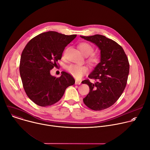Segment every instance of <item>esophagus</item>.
I'll use <instances>...</instances> for the list:
<instances>
[{
    "label": "esophagus",
    "instance_id": "esophagus-1",
    "mask_svg": "<svg viewBox=\"0 0 150 150\" xmlns=\"http://www.w3.org/2000/svg\"><path fill=\"white\" fill-rule=\"evenodd\" d=\"M81 83V82L80 81H75V84H76V85H80Z\"/></svg>",
    "mask_w": 150,
    "mask_h": 150
}]
</instances>
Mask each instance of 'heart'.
Instances as JSON below:
<instances>
[{
    "label": "heart",
    "instance_id": "b5f03b06",
    "mask_svg": "<svg viewBox=\"0 0 150 150\" xmlns=\"http://www.w3.org/2000/svg\"><path fill=\"white\" fill-rule=\"evenodd\" d=\"M78 48L81 52L85 56H88L87 61L90 64H96L98 62V57L95 54H91L94 51V47L88 42H81L78 45ZM68 70L69 73L75 78L79 79L83 75L88 72V68L85 66L77 65H71L68 67Z\"/></svg>",
    "mask_w": 150,
    "mask_h": 150
}]
</instances>
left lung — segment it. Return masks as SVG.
Wrapping results in <instances>:
<instances>
[{
  "mask_svg": "<svg viewBox=\"0 0 150 150\" xmlns=\"http://www.w3.org/2000/svg\"><path fill=\"white\" fill-rule=\"evenodd\" d=\"M80 37L96 45L100 50V61L88 78L82 83L90 87L88 94L83 103L94 110H102L112 106L120 97L127 83L129 72V63L123 48L115 41L106 37L96 34Z\"/></svg>",
  "mask_w": 150,
  "mask_h": 150,
  "instance_id": "1",
  "label": "left lung"
}]
</instances>
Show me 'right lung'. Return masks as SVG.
<instances>
[{
    "label": "right lung",
    "mask_w": 150,
    "mask_h": 150,
    "mask_svg": "<svg viewBox=\"0 0 150 150\" xmlns=\"http://www.w3.org/2000/svg\"><path fill=\"white\" fill-rule=\"evenodd\" d=\"M76 37L56 31L41 33L31 39L21 56L19 72L24 90L36 104L46 107L57 102L66 89L75 83L69 74L56 78L50 71L57 65L65 47Z\"/></svg>",
    "instance_id": "obj_1"
}]
</instances>
